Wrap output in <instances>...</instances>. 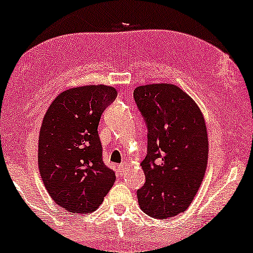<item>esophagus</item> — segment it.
Instances as JSON below:
<instances>
[{
	"label": "esophagus",
	"instance_id": "obj_1",
	"mask_svg": "<svg viewBox=\"0 0 253 253\" xmlns=\"http://www.w3.org/2000/svg\"><path fill=\"white\" fill-rule=\"evenodd\" d=\"M127 162H123V164H121L119 166V170H120V174H124L126 172V170L127 169Z\"/></svg>",
	"mask_w": 253,
	"mask_h": 253
}]
</instances>
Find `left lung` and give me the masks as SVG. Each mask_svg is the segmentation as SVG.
<instances>
[{
	"label": "left lung",
	"instance_id": "1",
	"mask_svg": "<svg viewBox=\"0 0 253 253\" xmlns=\"http://www.w3.org/2000/svg\"><path fill=\"white\" fill-rule=\"evenodd\" d=\"M133 96L148 129L147 155L140 164L146 182L137 191L138 203L147 215L168 219L188 209L205 176V117L176 85H141Z\"/></svg>",
	"mask_w": 253,
	"mask_h": 253
}]
</instances>
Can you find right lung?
<instances>
[{
	"instance_id": "1",
	"label": "right lung",
	"mask_w": 253,
	"mask_h": 253,
	"mask_svg": "<svg viewBox=\"0 0 253 253\" xmlns=\"http://www.w3.org/2000/svg\"><path fill=\"white\" fill-rule=\"evenodd\" d=\"M117 96L113 86L84 85L58 94L44 114L38 164L44 188L70 213H92L116 181L102 161L98 126Z\"/></svg>"
}]
</instances>
